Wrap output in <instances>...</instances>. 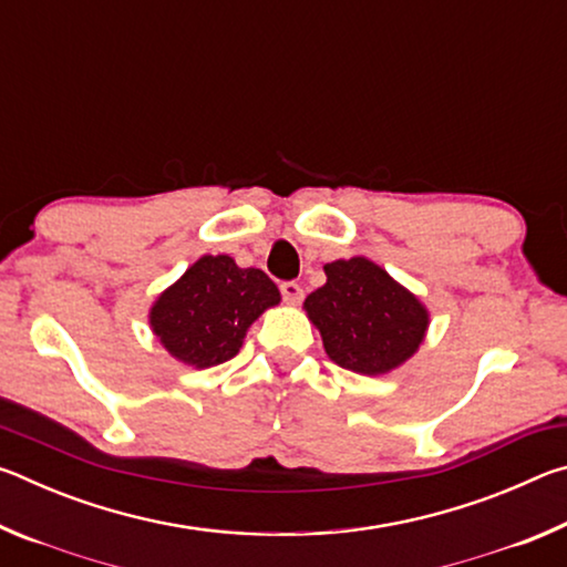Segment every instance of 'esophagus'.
Segmentation results:
<instances>
[{
  "mask_svg": "<svg viewBox=\"0 0 567 567\" xmlns=\"http://www.w3.org/2000/svg\"><path fill=\"white\" fill-rule=\"evenodd\" d=\"M280 292H282V300L287 305H297V302L302 300V287H300V282H295V280L282 282L280 285Z\"/></svg>",
  "mask_w": 567,
  "mask_h": 567,
  "instance_id": "1",
  "label": "esophagus"
}]
</instances>
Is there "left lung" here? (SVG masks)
Returning <instances> with one entry per match:
<instances>
[{"mask_svg": "<svg viewBox=\"0 0 567 567\" xmlns=\"http://www.w3.org/2000/svg\"><path fill=\"white\" fill-rule=\"evenodd\" d=\"M328 282L307 295L324 352L344 370L382 375L405 362L427 330V312L392 277L364 257L324 265Z\"/></svg>", "mask_w": 567, "mask_h": 567, "instance_id": "obj_1", "label": "left lung"}]
</instances>
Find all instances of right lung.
<instances>
[{
	"instance_id": "right-lung-1",
	"label": "right lung",
	"mask_w": 567,
	"mask_h": 567,
	"mask_svg": "<svg viewBox=\"0 0 567 567\" xmlns=\"http://www.w3.org/2000/svg\"><path fill=\"white\" fill-rule=\"evenodd\" d=\"M280 302L262 270L237 267L227 255H205L152 307V330L177 360L215 368L243 348L249 324Z\"/></svg>"
}]
</instances>
